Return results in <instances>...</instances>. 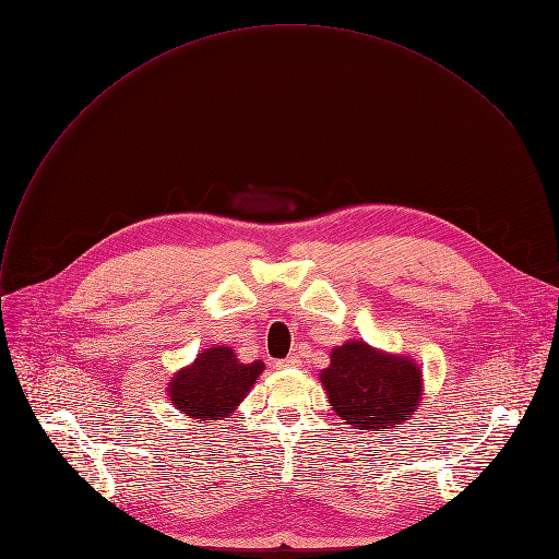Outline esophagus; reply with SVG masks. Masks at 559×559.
<instances>
[{
    "label": "esophagus",
    "mask_w": 559,
    "mask_h": 559,
    "mask_svg": "<svg viewBox=\"0 0 559 559\" xmlns=\"http://www.w3.org/2000/svg\"><path fill=\"white\" fill-rule=\"evenodd\" d=\"M294 367H300V358L294 354L283 360H276V369H294Z\"/></svg>",
    "instance_id": "esophagus-1"
}]
</instances>
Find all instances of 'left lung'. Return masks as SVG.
Instances as JSON below:
<instances>
[{
	"label": "left lung",
	"instance_id": "obj_1",
	"mask_svg": "<svg viewBox=\"0 0 559 559\" xmlns=\"http://www.w3.org/2000/svg\"><path fill=\"white\" fill-rule=\"evenodd\" d=\"M321 382L343 420L371 431L409 420L423 391L416 362L354 341L332 352V365L321 373Z\"/></svg>",
	"mask_w": 559,
	"mask_h": 559
}]
</instances>
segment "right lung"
Listing matches in <instances>:
<instances>
[{"mask_svg":"<svg viewBox=\"0 0 559 559\" xmlns=\"http://www.w3.org/2000/svg\"><path fill=\"white\" fill-rule=\"evenodd\" d=\"M263 367L261 360L238 362L229 347L205 349L194 365L175 376L170 401L179 412L197 420H223L248 395Z\"/></svg>","mask_w":559,"mask_h":559,"instance_id":"obj_1","label":"right lung"}]
</instances>
